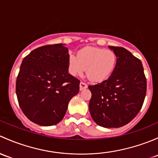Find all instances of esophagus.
Returning a JSON list of instances; mask_svg holds the SVG:
<instances>
[{"mask_svg": "<svg viewBox=\"0 0 158 158\" xmlns=\"http://www.w3.org/2000/svg\"><path fill=\"white\" fill-rule=\"evenodd\" d=\"M87 88V84L84 82H81L80 83V90H85V89Z\"/></svg>", "mask_w": 158, "mask_h": 158, "instance_id": "obj_1", "label": "esophagus"}]
</instances>
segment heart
I'll list each match as a JSON object with an SVG mask.
<instances>
[{"label": "heart", "instance_id": "heart-1", "mask_svg": "<svg viewBox=\"0 0 158 158\" xmlns=\"http://www.w3.org/2000/svg\"><path fill=\"white\" fill-rule=\"evenodd\" d=\"M117 57L109 49L86 47L68 57V71L73 77H81L87 68L90 81L101 82L108 78L116 67Z\"/></svg>", "mask_w": 158, "mask_h": 158}]
</instances>
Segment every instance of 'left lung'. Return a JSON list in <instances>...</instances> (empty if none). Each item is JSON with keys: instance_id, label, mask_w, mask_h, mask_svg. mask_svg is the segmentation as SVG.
<instances>
[{"instance_id": "1", "label": "left lung", "mask_w": 158, "mask_h": 158, "mask_svg": "<svg viewBox=\"0 0 158 158\" xmlns=\"http://www.w3.org/2000/svg\"><path fill=\"white\" fill-rule=\"evenodd\" d=\"M117 57L116 67L107 80L88 86L91 117L98 126L119 128L137 115L144 103L147 82L142 63L123 47L109 46Z\"/></svg>"}]
</instances>
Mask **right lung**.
<instances>
[{"mask_svg": "<svg viewBox=\"0 0 158 158\" xmlns=\"http://www.w3.org/2000/svg\"><path fill=\"white\" fill-rule=\"evenodd\" d=\"M68 48L60 43L35 48L23 60L16 94L21 110L32 123L58 124L78 94L80 81L68 74Z\"/></svg>", "mask_w": 158, "mask_h": 158, "instance_id": "obj_1", "label": "right lung"}]
</instances>
